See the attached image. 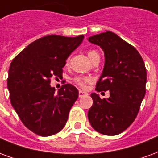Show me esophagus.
I'll list each match as a JSON object with an SVG mask.
<instances>
[{
	"label": "esophagus",
	"instance_id": "esophagus-1",
	"mask_svg": "<svg viewBox=\"0 0 158 158\" xmlns=\"http://www.w3.org/2000/svg\"><path fill=\"white\" fill-rule=\"evenodd\" d=\"M86 95H88V93L85 92V91H82V90H79V97H82V96H86Z\"/></svg>",
	"mask_w": 158,
	"mask_h": 158
}]
</instances>
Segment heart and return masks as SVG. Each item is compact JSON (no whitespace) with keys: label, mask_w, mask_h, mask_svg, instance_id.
<instances>
[{"label":"heart","mask_w":158,"mask_h":158,"mask_svg":"<svg viewBox=\"0 0 158 158\" xmlns=\"http://www.w3.org/2000/svg\"><path fill=\"white\" fill-rule=\"evenodd\" d=\"M87 55H88L89 58L90 59V61L92 62H95L96 59L100 58L99 53L96 51H95V50H89L88 53H87ZM68 63H69V60L67 62V64ZM73 82L75 83L77 85H79L81 88H85L86 85L90 82L91 79H90L89 77H87V76H76V77H74L73 79Z\"/></svg>","instance_id":"b5f03b06"}]
</instances>
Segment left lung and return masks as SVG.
I'll return each instance as SVG.
<instances>
[{
    "mask_svg": "<svg viewBox=\"0 0 158 158\" xmlns=\"http://www.w3.org/2000/svg\"><path fill=\"white\" fill-rule=\"evenodd\" d=\"M105 54L103 72L96 89L110 91L109 98L101 99L92 93L93 105L88 112L92 128L106 135L124 131L137 117L146 94V69L138 51L116 34L106 31L89 37Z\"/></svg>",
    "mask_w": 158,
    "mask_h": 158,
    "instance_id": "1",
    "label": "left lung"
}]
</instances>
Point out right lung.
<instances>
[{"label": "right lung", "mask_w": 158, "mask_h": 158, "mask_svg": "<svg viewBox=\"0 0 158 158\" xmlns=\"http://www.w3.org/2000/svg\"><path fill=\"white\" fill-rule=\"evenodd\" d=\"M83 40V35L44 36L23 49L10 65L7 87L11 103L23 123L38 135L61 131L78 99L79 91L73 85H63L56 94L50 84L52 77H62L66 60Z\"/></svg>", "instance_id": "right-lung-1"}]
</instances>
